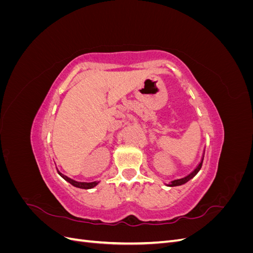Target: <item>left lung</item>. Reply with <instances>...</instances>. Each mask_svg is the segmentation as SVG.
<instances>
[{
	"mask_svg": "<svg viewBox=\"0 0 253 253\" xmlns=\"http://www.w3.org/2000/svg\"><path fill=\"white\" fill-rule=\"evenodd\" d=\"M203 160H204V156H203V159L201 160V163L197 165V167L195 168V169L191 172L189 175H187V176H185V177H182V178H179V179H175V180H173V181H171V183H169V185L168 186H170V187H175V186H180V185H183V183H186L187 181H189L191 178H193L194 176L198 173V171L201 170V168H202V165H203Z\"/></svg>",
	"mask_w": 253,
	"mask_h": 253,
	"instance_id": "obj_1",
	"label": "left lung"
}]
</instances>
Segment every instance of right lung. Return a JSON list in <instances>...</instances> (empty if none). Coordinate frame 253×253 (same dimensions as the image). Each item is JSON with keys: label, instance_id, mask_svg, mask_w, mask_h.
Here are the masks:
<instances>
[{"label": "right lung", "instance_id": "obj_1", "mask_svg": "<svg viewBox=\"0 0 253 253\" xmlns=\"http://www.w3.org/2000/svg\"><path fill=\"white\" fill-rule=\"evenodd\" d=\"M58 173H59L61 176H62V177H63L66 181H68V182L71 183V185H73L74 187L81 188V189H90V188H94L95 186L98 185V181H91V182L76 181V180H74V179H72V178H70V177H67L66 175H64V174H62V173H60L59 171H58Z\"/></svg>", "mask_w": 253, "mask_h": 253}]
</instances>
